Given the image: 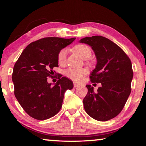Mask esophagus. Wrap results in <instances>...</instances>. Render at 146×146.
Segmentation results:
<instances>
[{
  "label": "esophagus",
  "mask_w": 146,
  "mask_h": 146,
  "mask_svg": "<svg viewBox=\"0 0 146 146\" xmlns=\"http://www.w3.org/2000/svg\"><path fill=\"white\" fill-rule=\"evenodd\" d=\"M73 86H74V88H77V87H78V86H79V84H77V83H76V82H74L73 83Z\"/></svg>",
  "instance_id": "obj_1"
}]
</instances>
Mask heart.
Masks as SVG:
<instances>
[{"instance_id":"heart-1","label":"heart","mask_w":146,"mask_h":146,"mask_svg":"<svg viewBox=\"0 0 146 146\" xmlns=\"http://www.w3.org/2000/svg\"><path fill=\"white\" fill-rule=\"evenodd\" d=\"M74 49L84 60L90 58L92 55V51H91V48L86 44H81L76 45L74 47ZM66 55H67V49H62L59 51L57 55V60L59 64L62 65L65 63ZM86 74V70L85 69L68 68L64 71V75L66 77L75 81V82H80Z\"/></svg>"}]
</instances>
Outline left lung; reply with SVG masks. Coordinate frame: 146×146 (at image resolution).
<instances>
[{
	"label": "left lung",
	"mask_w": 146,
	"mask_h": 146,
	"mask_svg": "<svg viewBox=\"0 0 146 146\" xmlns=\"http://www.w3.org/2000/svg\"><path fill=\"white\" fill-rule=\"evenodd\" d=\"M90 46L97 58V65L90 74L93 83H101L97 92L87 85L88 94L83 100L86 112L94 119L107 121L122 110L131 93L133 72L129 58L110 39L93 36L80 40Z\"/></svg>",
	"instance_id": "obj_1"
}]
</instances>
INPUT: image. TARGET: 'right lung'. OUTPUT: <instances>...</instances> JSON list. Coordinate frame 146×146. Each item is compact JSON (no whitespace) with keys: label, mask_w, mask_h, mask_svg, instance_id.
Listing matches in <instances>:
<instances>
[{"label":"right lung","mask_w":146,"mask_h":146,"mask_svg":"<svg viewBox=\"0 0 146 146\" xmlns=\"http://www.w3.org/2000/svg\"><path fill=\"white\" fill-rule=\"evenodd\" d=\"M75 38L46 37L33 42L24 49L15 64L12 81L20 105L35 119L44 120L57 114L64 93L73 88L72 81L58 75L53 86L48 82L53 70L58 67L57 55Z\"/></svg>","instance_id":"add662e5"}]
</instances>
